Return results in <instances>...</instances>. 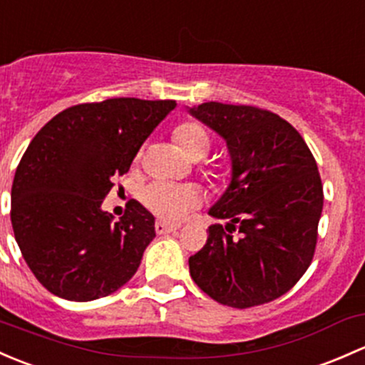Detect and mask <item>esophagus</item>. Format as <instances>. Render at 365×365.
<instances>
[{
	"label": "esophagus",
	"instance_id": "1",
	"mask_svg": "<svg viewBox=\"0 0 365 365\" xmlns=\"http://www.w3.org/2000/svg\"><path fill=\"white\" fill-rule=\"evenodd\" d=\"M178 231V225H170L166 222H155V232L157 234H170Z\"/></svg>",
	"mask_w": 365,
	"mask_h": 365
}]
</instances>
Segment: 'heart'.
I'll return each instance as SVG.
<instances>
[{"label": "heart", "mask_w": 365, "mask_h": 365, "mask_svg": "<svg viewBox=\"0 0 365 365\" xmlns=\"http://www.w3.org/2000/svg\"><path fill=\"white\" fill-rule=\"evenodd\" d=\"M175 138L180 147L192 159H202L212 148V138L197 122H183L175 129ZM143 205L164 220L176 222L197 208L202 202V194L194 185H180L170 182L148 183L141 190Z\"/></svg>", "instance_id": "1"}]
</instances>
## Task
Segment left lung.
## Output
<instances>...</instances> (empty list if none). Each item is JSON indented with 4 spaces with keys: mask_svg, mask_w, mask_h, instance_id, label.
I'll return each instance as SVG.
<instances>
[{
    "mask_svg": "<svg viewBox=\"0 0 365 365\" xmlns=\"http://www.w3.org/2000/svg\"><path fill=\"white\" fill-rule=\"evenodd\" d=\"M190 113L227 141L229 189L210 210L229 224L208 227L189 259L195 285L245 309L289 292L312 264L324 208L317 160L292 124L250 105L202 103Z\"/></svg>",
    "mask_w": 365,
    "mask_h": 365,
    "instance_id": "left-lung-1",
    "label": "left lung"
}]
</instances>
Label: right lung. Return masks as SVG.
<instances>
[{
    "label": "right lung",
    "instance_id": "1",
    "mask_svg": "<svg viewBox=\"0 0 365 365\" xmlns=\"http://www.w3.org/2000/svg\"><path fill=\"white\" fill-rule=\"evenodd\" d=\"M173 99L112 98L51 118L22 155L11 185V227L38 282L57 297L94 301L133 278L155 237L153 217L131 201L118 222L101 202Z\"/></svg>",
    "mask_w": 365,
    "mask_h": 365
}]
</instances>
